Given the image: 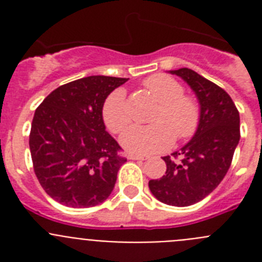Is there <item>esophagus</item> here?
<instances>
[{
  "instance_id": "obj_1",
  "label": "esophagus",
  "mask_w": 262,
  "mask_h": 262,
  "mask_svg": "<svg viewBox=\"0 0 262 262\" xmlns=\"http://www.w3.org/2000/svg\"><path fill=\"white\" fill-rule=\"evenodd\" d=\"M128 159L129 160H147V156H142V155H128Z\"/></svg>"
}]
</instances>
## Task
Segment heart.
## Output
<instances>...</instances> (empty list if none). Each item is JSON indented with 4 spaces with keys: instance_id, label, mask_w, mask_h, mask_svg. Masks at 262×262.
Returning a JSON list of instances; mask_svg holds the SVG:
<instances>
[{
    "instance_id": "1",
    "label": "heart",
    "mask_w": 262,
    "mask_h": 262,
    "mask_svg": "<svg viewBox=\"0 0 262 262\" xmlns=\"http://www.w3.org/2000/svg\"><path fill=\"white\" fill-rule=\"evenodd\" d=\"M159 102L151 118V126H134L120 138L129 154L148 155L164 151L172 145L174 136L186 140L200 128L201 105L191 94L184 93V85L172 76L157 73L143 82ZM102 119L113 134H119L131 123V110L122 89L107 96L102 106Z\"/></svg>"
}]
</instances>
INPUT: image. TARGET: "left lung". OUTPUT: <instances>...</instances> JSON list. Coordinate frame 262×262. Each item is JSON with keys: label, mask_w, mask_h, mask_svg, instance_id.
Segmentation results:
<instances>
[{"label": "left lung", "mask_w": 262, "mask_h": 262, "mask_svg": "<svg viewBox=\"0 0 262 262\" xmlns=\"http://www.w3.org/2000/svg\"><path fill=\"white\" fill-rule=\"evenodd\" d=\"M195 92L201 124L190 142L164 156L166 172L148 182L160 202L185 207L202 201L222 182L232 163L240 139V117L226 90L189 68L172 71Z\"/></svg>", "instance_id": "left-lung-1"}]
</instances>
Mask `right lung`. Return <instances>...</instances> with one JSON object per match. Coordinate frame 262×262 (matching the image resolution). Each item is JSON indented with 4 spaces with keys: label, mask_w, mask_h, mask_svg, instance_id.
Segmentation results:
<instances>
[{
    "label": "right lung",
    "mask_w": 262,
    "mask_h": 262,
    "mask_svg": "<svg viewBox=\"0 0 262 262\" xmlns=\"http://www.w3.org/2000/svg\"><path fill=\"white\" fill-rule=\"evenodd\" d=\"M128 78L89 76L51 92L36 107L30 152L39 184L68 207H92L108 198L123 149L105 129L102 106Z\"/></svg>",
    "instance_id": "obj_1"
}]
</instances>
